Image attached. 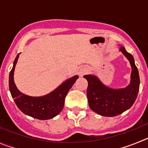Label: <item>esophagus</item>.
<instances>
[{"label":"esophagus","instance_id":"34e87169","mask_svg":"<svg viewBox=\"0 0 148 148\" xmlns=\"http://www.w3.org/2000/svg\"><path fill=\"white\" fill-rule=\"evenodd\" d=\"M86 72H87V70H86V69H82V70H81L80 72H79V73H78V75H80V76H82V75H83L84 74V73H86Z\"/></svg>","mask_w":148,"mask_h":148}]
</instances>
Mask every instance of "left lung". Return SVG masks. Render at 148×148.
<instances>
[{
  "mask_svg": "<svg viewBox=\"0 0 148 148\" xmlns=\"http://www.w3.org/2000/svg\"><path fill=\"white\" fill-rule=\"evenodd\" d=\"M119 51L129 60L132 67L130 84L125 88L113 89L103 84L95 75H84L88 82L87 95L90 109L103 116H118L132 107L139 90V75L133 56L124 47Z\"/></svg>",
  "mask_w": 148,
  "mask_h": 148,
  "instance_id": "left-lung-1",
  "label": "left lung"
}]
</instances>
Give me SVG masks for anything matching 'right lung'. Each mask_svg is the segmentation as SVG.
Instances as JSON below:
<instances>
[{
	"mask_svg": "<svg viewBox=\"0 0 148 148\" xmlns=\"http://www.w3.org/2000/svg\"><path fill=\"white\" fill-rule=\"evenodd\" d=\"M19 54L15 58L13 66L10 73L9 87L12 97L14 99L17 107L22 113L32 118L40 120L53 119L60 113L64 105V100L68 91L70 90L78 75L69 78L63 82L58 87L47 95L40 97H32L22 93L17 88L14 82V70L18 61Z\"/></svg>",
	"mask_w": 148,
	"mask_h": 148,
	"instance_id": "obj_1",
	"label": "right lung"
}]
</instances>
